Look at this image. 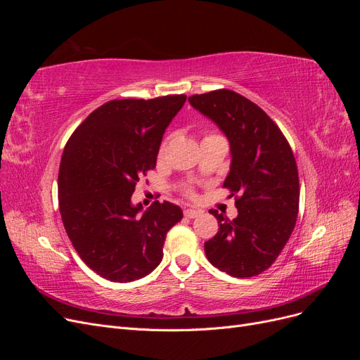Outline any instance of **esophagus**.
<instances>
[{
	"label": "esophagus",
	"mask_w": 360,
	"mask_h": 360,
	"mask_svg": "<svg viewBox=\"0 0 360 360\" xmlns=\"http://www.w3.org/2000/svg\"><path fill=\"white\" fill-rule=\"evenodd\" d=\"M201 213H202L201 210H195V209H186V210H184V216H186V217H191V219H193V217L200 216Z\"/></svg>",
	"instance_id": "34e87169"
}]
</instances>
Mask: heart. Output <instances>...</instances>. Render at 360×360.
I'll use <instances>...</instances> for the list:
<instances>
[{
    "instance_id": "b5f03b06",
    "label": "heart",
    "mask_w": 360,
    "mask_h": 360,
    "mask_svg": "<svg viewBox=\"0 0 360 360\" xmlns=\"http://www.w3.org/2000/svg\"><path fill=\"white\" fill-rule=\"evenodd\" d=\"M214 136H219V135H214V134H212V135H207L205 138H214ZM205 138H204V139H205ZM165 147H167V141H163L162 146H160V148H159V156H162V155H163V151H165ZM184 192H186L188 195H192V189H191V188H186V191H184Z\"/></svg>"
}]
</instances>
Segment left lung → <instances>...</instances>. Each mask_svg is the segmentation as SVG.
I'll return each mask as SVG.
<instances>
[{"label":"left lung","mask_w":360,"mask_h":360,"mask_svg":"<svg viewBox=\"0 0 360 360\" xmlns=\"http://www.w3.org/2000/svg\"><path fill=\"white\" fill-rule=\"evenodd\" d=\"M189 103L230 141L224 188L236 195L238 210L233 221L210 210L219 231L204 243L207 259L234 278L259 275L275 263L297 221L296 159L274 120L242 94L214 90L191 96Z\"/></svg>","instance_id":"left-lung-1"}]
</instances>
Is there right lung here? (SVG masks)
Masks as SVG:
<instances>
[{
  "label": "right lung",
  "mask_w": 360,
  "mask_h": 360,
  "mask_svg": "<svg viewBox=\"0 0 360 360\" xmlns=\"http://www.w3.org/2000/svg\"><path fill=\"white\" fill-rule=\"evenodd\" d=\"M186 102L184 94L111 101L75 130L63 151L58 205L76 252L97 275L132 282L153 271L179 205L156 201L143 212L130 197L156 168L162 136Z\"/></svg>",
  "instance_id": "right-lung-1"
}]
</instances>
